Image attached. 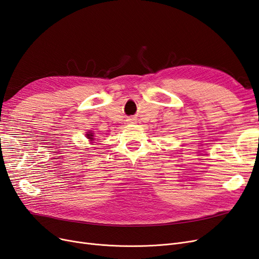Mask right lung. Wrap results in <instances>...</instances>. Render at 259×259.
I'll return each mask as SVG.
<instances>
[{
	"label": "right lung",
	"instance_id": "add662e5",
	"mask_svg": "<svg viewBox=\"0 0 259 259\" xmlns=\"http://www.w3.org/2000/svg\"><path fill=\"white\" fill-rule=\"evenodd\" d=\"M92 136H93V135H91V134H88V137H89V139H93V138H92Z\"/></svg>",
	"mask_w": 259,
	"mask_h": 259
}]
</instances>
